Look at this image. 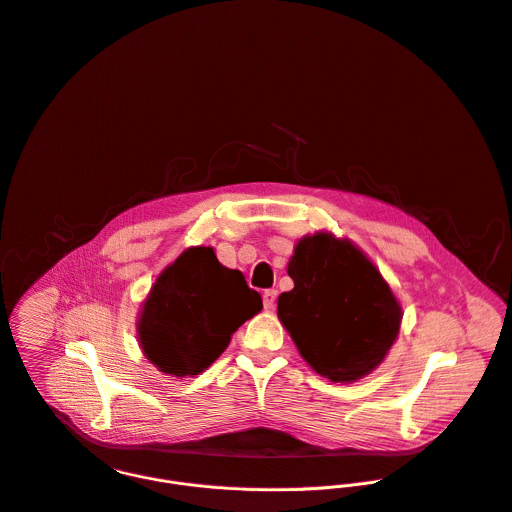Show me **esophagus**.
I'll list each match as a JSON object with an SVG mask.
<instances>
[{
    "instance_id": "obj_1",
    "label": "esophagus",
    "mask_w": 512,
    "mask_h": 512,
    "mask_svg": "<svg viewBox=\"0 0 512 512\" xmlns=\"http://www.w3.org/2000/svg\"><path fill=\"white\" fill-rule=\"evenodd\" d=\"M275 301H277V289H267L263 293V305L265 309H273L275 307Z\"/></svg>"
}]
</instances>
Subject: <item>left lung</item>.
<instances>
[{"instance_id": "8db88e82", "label": "left lung", "mask_w": 512, "mask_h": 512, "mask_svg": "<svg viewBox=\"0 0 512 512\" xmlns=\"http://www.w3.org/2000/svg\"><path fill=\"white\" fill-rule=\"evenodd\" d=\"M295 287L277 315L303 359L333 383L369 375L395 343L401 305L377 267L331 233L303 237L289 261Z\"/></svg>"}]
</instances>
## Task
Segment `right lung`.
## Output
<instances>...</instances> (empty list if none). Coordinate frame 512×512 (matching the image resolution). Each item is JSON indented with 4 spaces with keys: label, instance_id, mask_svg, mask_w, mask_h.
<instances>
[{
    "label": "right lung",
    "instance_id": "add662e5",
    "mask_svg": "<svg viewBox=\"0 0 512 512\" xmlns=\"http://www.w3.org/2000/svg\"><path fill=\"white\" fill-rule=\"evenodd\" d=\"M261 309V295L241 271L223 267L211 247H189L157 277L143 303L139 343L159 371L193 377Z\"/></svg>",
    "mask_w": 512,
    "mask_h": 512
}]
</instances>
